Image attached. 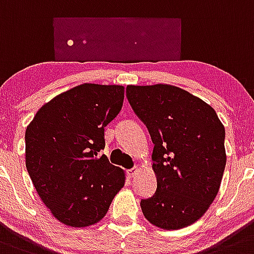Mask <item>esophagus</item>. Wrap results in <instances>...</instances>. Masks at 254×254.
<instances>
[{
  "label": "esophagus",
  "instance_id": "esophagus-1",
  "mask_svg": "<svg viewBox=\"0 0 254 254\" xmlns=\"http://www.w3.org/2000/svg\"><path fill=\"white\" fill-rule=\"evenodd\" d=\"M138 172H139L138 167H134V168H131V170L127 171V177H129V178H134Z\"/></svg>",
  "mask_w": 254,
  "mask_h": 254
}]
</instances>
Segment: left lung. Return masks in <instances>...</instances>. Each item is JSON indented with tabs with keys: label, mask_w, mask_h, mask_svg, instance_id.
<instances>
[{
	"label": "left lung",
	"mask_w": 254,
	"mask_h": 254,
	"mask_svg": "<svg viewBox=\"0 0 254 254\" xmlns=\"http://www.w3.org/2000/svg\"><path fill=\"white\" fill-rule=\"evenodd\" d=\"M132 110L149 130L157 190L140 201L144 218L166 230L204 215L220 189L225 129L206 102L172 84L127 86Z\"/></svg>",
	"instance_id": "1"
}]
</instances>
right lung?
<instances>
[{
    "instance_id": "1",
    "label": "right lung",
    "mask_w": 254,
    "mask_h": 254,
    "mask_svg": "<svg viewBox=\"0 0 254 254\" xmlns=\"http://www.w3.org/2000/svg\"><path fill=\"white\" fill-rule=\"evenodd\" d=\"M124 86L83 83L43 105L25 131V163L50 214L73 228L99 223L125 172L100 150L105 127L118 116Z\"/></svg>"
}]
</instances>
